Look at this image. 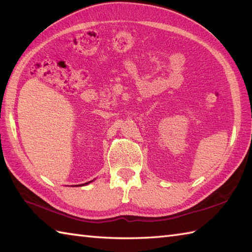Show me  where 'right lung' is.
<instances>
[{"instance_id": "add662e5", "label": "right lung", "mask_w": 252, "mask_h": 252, "mask_svg": "<svg viewBox=\"0 0 252 252\" xmlns=\"http://www.w3.org/2000/svg\"><path fill=\"white\" fill-rule=\"evenodd\" d=\"M90 182H92V181H89V182H87V183H85V184H83V185H86V184H88V183H90ZM77 186H79V185H77ZM81 186V185H80Z\"/></svg>"}]
</instances>
